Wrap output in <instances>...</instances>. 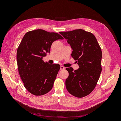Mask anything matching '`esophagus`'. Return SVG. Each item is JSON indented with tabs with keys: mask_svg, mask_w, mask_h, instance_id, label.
Returning a JSON list of instances; mask_svg holds the SVG:
<instances>
[{
	"mask_svg": "<svg viewBox=\"0 0 121 121\" xmlns=\"http://www.w3.org/2000/svg\"><path fill=\"white\" fill-rule=\"evenodd\" d=\"M65 69V67L63 66H60V69H61V70H64V69Z\"/></svg>",
	"mask_w": 121,
	"mask_h": 121,
	"instance_id": "34e87169",
	"label": "esophagus"
}]
</instances>
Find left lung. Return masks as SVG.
I'll list each match as a JSON object with an SVG mask.
<instances>
[{"mask_svg": "<svg viewBox=\"0 0 121 121\" xmlns=\"http://www.w3.org/2000/svg\"><path fill=\"white\" fill-rule=\"evenodd\" d=\"M60 33L71 46L72 57L79 66L75 71L71 67L66 68L69 77L65 80V87L73 96H86L95 88L101 72L100 47L92 33L82 29Z\"/></svg>", "mask_w": 121, "mask_h": 121, "instance_id": "1", "label": "left lung"}]
</instances>
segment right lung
<instances>
[{
  "mask_svg": "<svg viewBox=\"0 0 121 121\" xmlns=\"http://www.w3.org/2000/svg\"><path fill=\"white\" fill-rule=\"evenodd\" d=\"M64 39L59 34L42 29L28 32L18 47L17 60L18 71L25 87L36 96L52 90L60 66L44 62L43 57L50 53L52 43Z\"/></svg>",
  "mask_w": 121,
  "mask_h": 121,
  "instance_id": "1",
  "label": "right lung"
}]
</instances>
